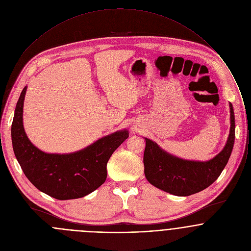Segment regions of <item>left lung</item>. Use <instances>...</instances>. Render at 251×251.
Listing matches in <instances>:
<instances>
[{
	"instance_id": "obj_1",
	"label": "left lung",
	"mask_w": 251,
	"mask_h": 251,
	"mask_svg": "<svg viewBox=\"0 0 251 251\" xmlns=\"http://www.w3.org/2000/svg\"><path fill=\"white\" fill-rule=\"evenodd\" d=\"M230 133L223 150L209 161H191L176 157L153 141L145 138L144 172L153 186L177 195L188 196L204 190L217 179L226 166L235 142V116L230 103Z\"/></svg>"
}]
</instances>
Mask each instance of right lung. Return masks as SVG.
<instances>
[{
    "mask_svg": "<svg viewBox=\"0 0 251 251\" xmlns=\"http://www.w3.org/2000/svg\"><path fill=\"white\" fill-rule=\"evenodd\" d=\"M26 91L27 87L19 97L11 125L13 151L25 176L38 190L58 200L77 199L95 191L105 181L108 160L127 139L128 130L116 131L72 153H46L32 144L24 130Z\"/></svg>",
    "mask_w": 251,
    "mask_h": 251,
    "instance_id": "obj_1",
    "label": "right lung"
}]
</instances>
